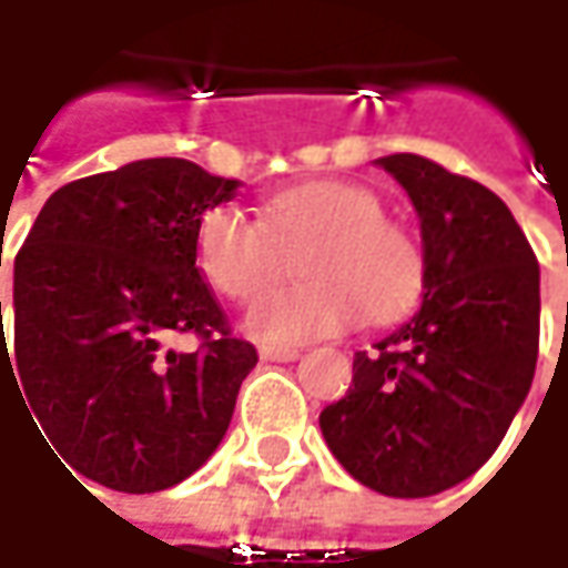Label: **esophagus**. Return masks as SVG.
<instances>
[{"label": "esophagus", "mask_w": 568, "mask_h": 568, "mask_svg": "<svg viewBox=\"0 0 568 568\" xmlns=\"http://www.w3.org/2000/svg\"><path fill=\"white\" fill-rule=\"evenodd\" d=\"M258 355L264 362H294L301 355V348H294V345H258Z\"/></svg>", "instance_id": "1"}]
</instances>
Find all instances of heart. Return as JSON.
I'll return each mask as SVG.
<instances>
[{"label": "heart", "mask_w": 568, "mask_h": 568, "mask_svg": "<svg viewBox=\"0 0 568 568\" xmlns=\"http://www.w3.org/2000/svg\"><path fill=\"white\" fill-rule=\"evenodd\" d=\"M297 287L271 291L245 313L264 343H306L343 333L365 313L382 323L417 301L424 248L404 223L385 216L382 196L352 181H306L262 203V220L239 206L203 213L193 239L200 274L229 301H248L297 252Z\"/></svg>", "instance_id": "b5f03b06"}]
</instances>
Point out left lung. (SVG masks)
<instances>
[{"instance_id": "1", "label": "left lung", "mask_w": 568, "mask_h": 568, "mask_svg": "<svg viewBox=\"0 0 568 568\" xmlns=\"http://www.w3.org/2000/svg\"><path fill=\"white\" fill-rule=\"evenodd\" d=\"M420 216L424 301L320 414L343 468L387 498H429L485 466L540 352V264L501 196L420 154L378 158Z\"/></svg>"}]
</instances>
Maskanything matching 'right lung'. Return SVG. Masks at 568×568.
I'll return each instance as SVG.
<instances>
[{"label":"right lung","mask_w":568,"mask_h":568,"mask_svg":"<svg viewBox=\"0 0 568 568\" xmlns=\"http://www.w3.org/2000/svg\"><path fill=\"white\" fill-rule=\"evenodd\" d=\"M235 186L183 158L132 161L51 193L16 255L0 387L21 385L28 417L97 485L164 491L223 443L258 352L232 336L193 239ZM183 335L193 349L173 348Z\"/></svg>","instance_id":"add662e5"}]
</instances>
